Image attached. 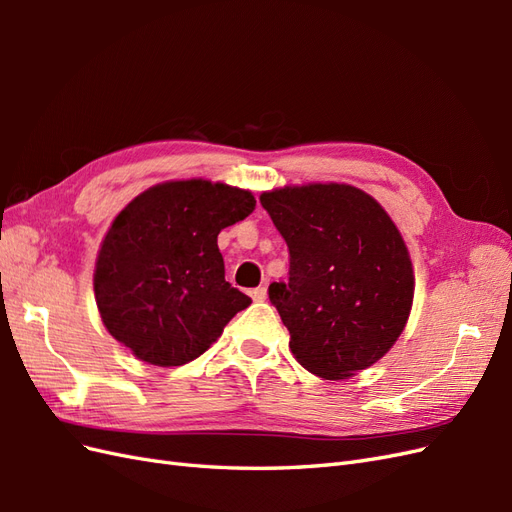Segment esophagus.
Returning a JSON list of instances; mask_svg holds the SVG:
<instances>
[{"label": "esophagus", "mask_w": 512, "mask_h": 512, "mask_svg": "<svg viewBox=\"0 0 512 512\" xmlns=\"http://www.w3.org/2000/svg\"><path fill=\"white\" fill-rule=\"evenodd\" d=\"M250 294H252L254 301H265V299H267V288H265V286H258V288H254Z\"/></svg>", "instance_id": "obj_1"}]
</instances>
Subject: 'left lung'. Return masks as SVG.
Returning <instances> with one entry per match:
<instances>
[{
    "mask_svg": "<svg viewBox=\"0 0 512 512\" xmlns=\"http://www.w3.org/2000/svg\"><path fill=\"white\" fill-rule=\"evenodd\" d=\"M290 252L288 282L269 299L307 371L344 380L380 361L404 331L414 273L408 247L378 200L346 183L260 194Z\"/></svg>",
    "mask_w": 512,
    "mask_h": 512,
    "instance_id": "left-lung-1",
    "label": "left lung"
}]
</instances>
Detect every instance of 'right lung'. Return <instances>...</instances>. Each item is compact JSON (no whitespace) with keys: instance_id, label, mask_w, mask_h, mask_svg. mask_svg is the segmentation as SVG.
Returning a JSON list of instances; mask_svg holds the SVG:
<instances>
[{"instance_id":"1","label":"right lung","mask_w":512,"mask_h":512,"mask_svg":"<svg viewBox=\"0 0 512 512\" xmlns=\"http://www.w3.org/2000/svg\"><path fill=\"white\" fill-rule=\"evenodd\" d=\"M254 207L252 192L205 179L138 194L108 228L96 260L94 292L108 333L158 367L209 350L252 303L224 280L218 235Z\"/></svg>"}]
</instances>
